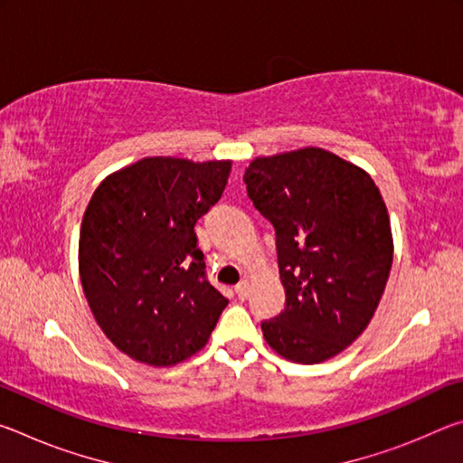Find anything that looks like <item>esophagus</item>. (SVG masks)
Wrapping results in <instances>:
<instances>
[{
	"instance_id": "obj_1",
	"label": "esophagus",
	"mask_w": 463,
	"mask_h": 463,
	"mask_svg": "<svg viewBox=\"0 0 463 463\" xmlns=\"http://www.w3.org/2000/svg\"><path fill=\"white\" fill-rule=\"evenodd\" d=\"M249 289H250V281L245 278V279H241L237 286H234V292H237V296L239 298H242V300H245V298L249 296Z\"/></svg>"
}]
</instances>
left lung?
Returning <instances> with one entry per match:
<instances>
[{"label": "left lung", "mask_w": 463, "mask_h": 463, "mask_svg": "<svg viewBox=\"0 0 463 463\" xmlns=\"http://www.w3.org/2000/svg\"><path fill=\"white\" fill-rule=\"evenodd\" d=\"M253 206L276 226L286 308L261 331L278 355L323 364L362 335L394 260L386 202L365 169L320 146L255 156Z\"/></svg>", "instance_id": "left-lung-1"}]
</instances>
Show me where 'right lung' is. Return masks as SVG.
Wrapping results in <instances>:
<instances>
[{
  "label": "right lung",
  "mask_w": 463,
  "mask_h": 463,
  "mask_svg": "<svg viewBox=\"0 0 463 463\" xmlns=\"http://www.w3.org/2000/svg\"><path fill=\"white\" fill-rule=\"evenodd\" d=\"M231 159L145 156L101 179L80 232V278L124 355L174 367L203 349L229 300L203 278L194 226L221 198Z\"/></svg>",
  "instance_id": "obj_1"
}]
</instances>
